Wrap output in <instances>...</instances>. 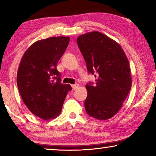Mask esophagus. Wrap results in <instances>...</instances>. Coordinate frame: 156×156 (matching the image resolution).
I'll return each instance as SVG.
<instances>
[{
	"label": "esophagus",
	"mask_w": 156,
	"mask_h": 156,
	"mask_svg": "<svg viewBox=\"0 0 156 156\" xmlns=\"http://www.w3.org/2000/svg\"><path fill=\"white\" fill-rule=\"evenodd\" d=\"M79 87V84H72V87L73 89V90H75V89H77Z\"/></svg>",
	"instance_id": "obj_1"
}]
</instances>
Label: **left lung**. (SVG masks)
<instances>
[{
    "mask_svg": "<svg viewBox=\"0 0 156 156\" xmlns=\"http://www.w3.org/2000/svg\"><path fill=\"white\" fill-rule=\"evenodd\" d=\"M77 44L88 72L98 73L96 84H86V112L98 120L109 119L120 109L131 90L129 60L119 44L99 31L80 36Z\"/></svg>",
    "mask_w": 156,
    "mask_h": 156,
    "instance_id": "obj_1",
    "label": "left lung"
}]
</instances>
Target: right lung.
<instances>
[{
    "instance_id": "obj_1",
    "label": "right lung",
    "mask_w": 156,
    "mask_h": 156,
    "mask_svg": "<svg viewBox=\"0 0 156 156\" xmlns=\"http://www.w3.org/2000/svg\"><path fill=\"white\" fill-rule=\"evenodd\" d=\"M69 37H50L36 41L26 50L17 73L20 96L30 112L43 120L56 118L62 111L70 84L61 83L56 65Z\"/></svg>"
}]
</instances>
